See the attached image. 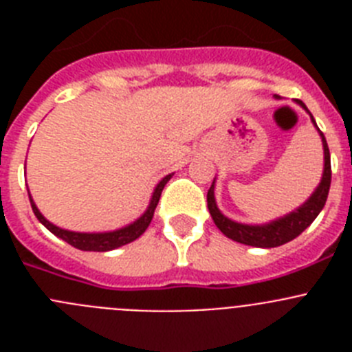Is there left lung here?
Returning <instances> with one entry per match:
<instances>
[{
    "instance_id": "1",
    "label": "left lung",
    "mask_w": 352,
    "mask_h": 352,
    "mask_svg": "<svg viewBox=\"0 0 352 352\" xmlns=\"http://www.w3.org/2000/svg\"><path fill=\"white\" fill-rule=\"evenodd\" d=\"M298 104H300L301 107L309 113V109H307V105H305L303 102L298 100ZM310 118H312V114H310ZM312 121H314V125H316V120H314V118ZM319 133H321L322 149H324V170H322L321 183H319V186H317L316 192L310 195L307 203H303L298 210L291 211V213L282 217V219L273 220V222L270 223H263V226L239 223L231 219H227L226 214H222V211L217 208V203H214V179H213V185H211L210 190H208V210H210L214 226L219 227L220 231H222L227 238L234 239V241H238V243L250 245V247H259V248L280 247V245L287 243V241L294 239L296 236H300L301 232H303L305 229H307L314 220H316V217L321 213L322 208H324L326 199H328L329 185H331V160H329L328 142H326L324 133H322L321 130H319Z\"/></svg>"
}]
</instances>
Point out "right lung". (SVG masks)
<instances>
[{"instance_id": "1", "label": "right lung", "mask_w": 352, "mask_h": 352, "mask_svg": "<svg viewBox=\"0 0 352 352\" xmlns=\"http://www.w3.org/2000/svg\"><path fill=\"white\" fill-rule=\"evenodd\" d=\"M173 178V174H167L166 178L162 179L157 186H155V192L151 195V201H149V206L144 213L139 217L135 222L129 223V226L121 227V229H116V231H109V232H76V231H67V229H61V227L54 226V223L49 222L45 217L38 211L36 204L33 203V199L30 195V203L31 208H33V213H35L36 219L40 220V223L47 227L49 231L52 232L54 236L61 238L63 241H67L68 245L72 247L79 248V250H86V252H107V250H114V248H120L123 245L130 243L133 239H138L142 232L148 229L149 222L153 219L155 208H157L158 201H160L162 190H164V186L169 179ZM30 194V192H28Z\"/></svg>"}]
</instances>
